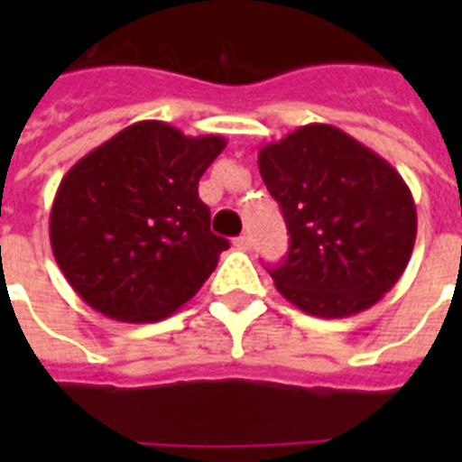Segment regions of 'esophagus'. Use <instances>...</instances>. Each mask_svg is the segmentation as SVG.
Returning a JSON list of instances; mask_svg holds the SVG:
<instances>
[{
    "mask_svg": "<svg viewBox=\"0 0 462 462\" xmlns=\"http://www.w3.org/2000/svg\"><path fill=\"white\" fill-rule=\"evenodd\" d=\"M235 246H237V249H249V246H252V237H249V235H239V237L235 239Z\"/></svg>",
    "mask_w": 462,
    "mask_h": 462,
    "instance_id": "esophagus-1",
    "label": "esophagus"
}]
</instances>
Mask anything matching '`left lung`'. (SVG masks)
<instances>
[{"label":"left lung","instance_id":"8db88e82","mask_svg":"<svg viewBox=\"0 0 462 462\" xmlns=\"http://www.w3.org/2000/svg\"><path fill=\"white\" fill-rule=\"evenodd\" d=\"M288 223L290 252L271 268L288 302L319 319L374 307L408 268L417 210L391 162L330 125H307L259 151Z\"/></svg>","mask_w":462,"mask_h":462}]
</instances>
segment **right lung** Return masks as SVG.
<instances>
[{
	"label": "right lung",
	"instance_id": "obj_1",
	"mask_svg": "<svg viewBox=\"0 0 462 462\" xmlns=\"http://www.w3.org/2000/svg\"><path fill=\"white\" fill-rule=\"evenodd\" d=\"M223 148V136H184L146 119L64 174L50 245L83 302L115 321L148 323L201 290L230 246L210 232V210L199 199V180Z\"/></svg>",
	"mask_w": 462,
	"mask_h": 462
}]
</instances>
